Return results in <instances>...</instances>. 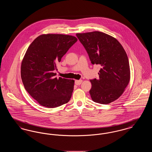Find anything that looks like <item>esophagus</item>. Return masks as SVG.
I'll use <instances>...</instances> for the list:
<instances>
[{
  "label": "esophagus",
  "mask_w": 152,
  "mask_h": 152,
  "mask_svg": "<svg viewBox=\"0 0 152 152\" xmlns=\"http://www.w3.org/2000/svg\"><path fill=\"white\" fill-rule=\"evenodd\" d=\"M83 82L82 80H75V84L77 86H80Z\"/></svg>",
  "instance_id": "1"
}]
</instances>
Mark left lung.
Segmentation results:
<instances>
[{"label": "left lung", "mask_w": 152, "mask_h": 152, "mask_svg": "<svg viewBox=\"0 0 152 152\" xmlns=\"http://www.w3.org/2000/svg\"><path fill=\"white\" fill-rule=\"evenodd\" d=\"M89 55L91 63L100 64L99 79L91 80L92 100L108 104L118 99L130 81V66L126 53L115 37L94 31L76 34Z\"/></svg>", "instance_id": "left-lung-1"}]
</instances>
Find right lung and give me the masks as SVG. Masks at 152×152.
I'll use <instances>...</instances> for the list:
<instances>
[{"instance_id":"1","label":"right lung","mask_w":152,"mask_h":152,"mask_svg":"<svg viewBox=\"0 0 152 152\" xmlns=\"http://www.w3.org/2000/svg\"><path fill=\"white\" fill-rule=\"evenodd\" d=\"M77 41L75 36L43 34L29 45L21 64V77L26 90L41 105L56 108L71 98L73 80L55 77L56 64Z\"/></svg>"}]
</instances>
